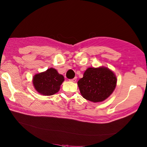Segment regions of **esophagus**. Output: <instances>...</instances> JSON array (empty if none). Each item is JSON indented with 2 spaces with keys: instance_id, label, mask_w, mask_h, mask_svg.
Masks as SVG:
<instances>
[{
  "instance_id": "esophagus-1",
  "label": "esophagus",
  "mask_w": 147,
  "mask_h": 147,
  "mask_svg": "<svg viewBox=\"0 0 147 147\" xmlns=\"http://www.w3.org/2000/svg\"><path fill=\"white\" fill-rule=\"evenodd\" d=\"M70 82H73V83L76 82V78H73V79H71V80H70Z\"/></svg>"
}]
</instances>
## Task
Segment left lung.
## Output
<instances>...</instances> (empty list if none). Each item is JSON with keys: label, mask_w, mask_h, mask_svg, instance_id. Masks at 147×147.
Instances as JSON below:
<instances>
[{"label": "left lung", "mask_w": 147, "mask_h": 147, "mask_svg": "<svg viewBox=\"0 0 147 147\" xmlns=\"http://www.w3.org/2000/svg\"><path fill=\"white\" fill-rule=\"evenodd\" d=\"M116 83V76L109 68L89 67L78 82V85L84 98L93 102H100L112 94Z\"/></svg>", "instance_id": "obj_1"}]
</instances>
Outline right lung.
Returning <instances> with one entry per match:
<instances>
[{"instance_id": "add662e5", "label": "right lung", "mask_w": 147, "mask_h": 147, "mask_svg": "<svg viewBox=\"0 0 147 147\" xmlns=\"http://www.w3.org/2000/svg\"><path fill=\"white\" fill-rule=\"evenodd\" d=\"M64 81V76L52 67L45 72L36 74L33 78V84L35 90L40 94L45 96L57 93Z\"/></svg>"}]
</instances>
